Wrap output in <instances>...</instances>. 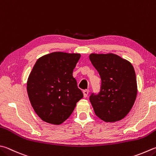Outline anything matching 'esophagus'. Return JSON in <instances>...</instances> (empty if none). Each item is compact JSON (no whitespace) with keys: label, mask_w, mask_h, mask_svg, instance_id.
<instances>
[{"label":"esophagus","mask_w":156,"mask_h":156,"mask_svg":"<svg viewBox=\"0 0 156 156\" xmlns=\"http://www.w3.org/2000/svg\"><path fill=\"white\" fill-rule=\"evenodd\" d=\"M88 93H89V90H85L83 91V96L86 98V97L88 95Z\"/></svg>","instance_id":"esophagus-1"}]
</instances>
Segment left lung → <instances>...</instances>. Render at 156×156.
Here are the masks:
<instances>
[{"instance_id":"left-lung-1","label":"left lung","mask_w":156,"mask_h":156,"mask_svg":"<svg viewBox=\"0 0 156 156\" xmlns=\"http://www.w3.org/2000/svg\"><path fill=\"white\" fill-rule=\"evenodd\" d=\"M90 60L101 78L99 94L90 97L95 114L105 122L124 119L133 108L137 95L133 66L113 53H92Z\"/></svg>"}]
</instances>
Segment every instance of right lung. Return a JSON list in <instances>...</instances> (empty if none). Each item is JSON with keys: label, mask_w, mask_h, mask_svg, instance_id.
<instances>
[{"label": "right lung", "mask_w": 156, "mask_h": 156, "mask_svg": "<svg viewBox=\"0 0 156 156\" xmlns=\"http://www.w3.org/2000/svg\"><path fill=\"white\" fill-rule=\"evenodd\" d=\"M80 54L55 51L39 58L27 81V92L35 113L43 122L60 125L83 98L73 72Z\"/></svg>", "instance_id": "obj_1"}]
</instances>
